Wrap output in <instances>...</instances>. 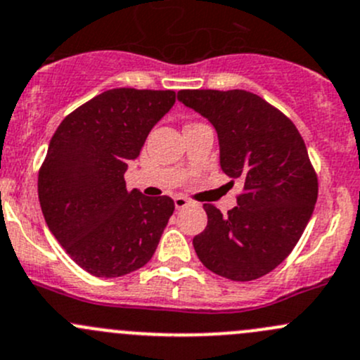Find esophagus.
Returning <instances> with one entry per match:
<instances>
[{
  "instance_id": "obj_1",
  "label": "esophagus",
  "mask_w": 360,
  "mask_h": 360,
  "mask_svg": "<svg viewBox=\"0 0 360 360\" xmlns=\"http://www.w3.org/2000/svg\"><path fill=\"white\" fill-rule=\"evenodd\" d=\"M188 202H191V201H188L187 198H184V195H176V198H175V207H176V210H181V207L187 206Z\"/></svg>"
}]
</instances>
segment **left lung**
<instances>
[{
    "label": "left lung",
    "instance_id": "1",
    "mask_svg": "<svg viewBox=\"0 0 360 360\" xmlns=\"http://www.w3.org/2000/svg\"><path fill=\"white\" fill-rule=\"evenodd\" d=\"M179 100L214 126L221 172L243 184L227 214L205 205L195 253L225 279H258L286 260L312 217L319 184L305 142L290 117L251 91L181 90Z\"/></svg>",
    "mask_w": 360,
    "mask_h": 360
}]
</instances>
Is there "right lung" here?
I'll use <instances>...</instances> for the list:
<instances>
[{
    "instance_id": "right-lung-1",
    "label": "right lung",
    "mask_w": 360,
    "mask_h": 360,
    "mask_svg": "<svg viewBox=\"0 0 360 360\" xmlns=\"http://www.w3.org/2000/svg\"><path fill=\"white\" fill-rule=\"evenodd\" d=\"M172 90L114 88L70 112L38 175L43 217L55 239L95 277H121L153 258L175 211L168 195L128 191L124 172L154 124L175 103Z\"/></svg>"
}]
</instances>
